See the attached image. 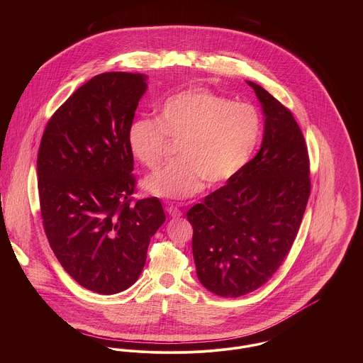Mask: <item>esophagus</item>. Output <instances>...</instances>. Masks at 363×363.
<instances>
[{
  "instance_id": "esophagus-1",
  "label": "esophagus",
  "mask_w": 363,
  "mask_h": 363,
  "mask_svg": "<svg viewBox=\"0 0 363 363\" xmlns=\"http://www.w3.org/2000/svg\"><path fill=\"white\" fill-rule=\"evenodd\" d=\"M166 211H167V213H169L172 218H179V216L183 215V212H182L179 208L174 207V206H169Z\"/></svg>"
}]
</instances>
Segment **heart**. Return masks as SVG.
<instances>
[{
	"label": "heart",
	"mask_w": 363,
	"mask_h": 363,
	"mask_svg": "<svg viewBox=\"0 0 363 363\" xmlns=\"http://www.w3.org/2000/svg\"><path fill=\"white\" fill-rule=\"evenodd\" d=\"M261 133L252 104L232 102L206 88L169 96L155 118L134 120L127 133L133 157L147 167L157 166L167 140L179 141V159L144 179V189L159 199L184 200L209 186L232 179L250 159Z\"/></svg>",
	"instance_id": "1"
}]
</instances>
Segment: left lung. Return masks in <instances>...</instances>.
<instances>
[{
    "instance_id": "left-lung-1",
    "label": "left lung",
    "mask_w": 363,
    "mask_h": 363,
    "mask_svg": "<svg viewBox=\"0 0 363 363\" xmlns=\"http://www.w3.org/2000/svg\"><path fill=\"white\" fill-rule=\"evenodd\" d=\"M265 116L257 155L187 212L197 277L209 292L239 298L262 286L298 235L311 196L303 134L289 108L246 81Z\"/></svg>"
}]
</instances>
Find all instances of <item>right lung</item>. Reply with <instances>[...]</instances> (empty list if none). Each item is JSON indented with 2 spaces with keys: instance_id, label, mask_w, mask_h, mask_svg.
<instances>
[{
  "instance_id": "obj_1",
  "label": "right lung",
  "mask_w": 363,
  "mask_h": 363,
  "mask_svg": "<svg viewBox=\"0 0 363 363\" xmlns=\"http://www.w3.org/2000/svg\"><path fill=\"white\" fill-rule=\"evenodd\" d=\"M145 91L143 74L94 77L52 114L38 154L50 247L81 286L102 295L138 279L151 238L166 219L159 199L133 201L127 133Z\"/></svg>"
}]
</instances>
